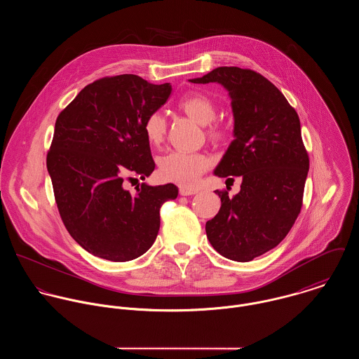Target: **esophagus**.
Listing matches in <instances>:
<instances>
[{"instance_id": "obj_1", "label": "esophagus", "mask_w": 359, "mask_h": 359, "mask_svg": "<svg viewBox=\"0 0 359 359\" xmlns=\"http://www.w3.org/2000/svg\"><path fill=\"white\" fill-rule=\"evenodd\" d=\"M195 194H198V191L196 189H191V188H180V195L181 196H191V195H195Z\"/></svg>"}]
</instances>
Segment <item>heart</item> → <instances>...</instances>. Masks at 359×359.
I'll return each mask as SVG.
<instances>
[{"instance_id":"1","label":"heart","mask_w":359,"mask_h":359,"mask_svg":"<svg viewBox=\"0 0 359 359\" xmlns=\"http://www.w3.org/2000/svg\"><path fill=\"white\" fill-rule=\"evenodd\" d=\"M178 107L196 123L207 126V135L211 140H222L226 135V128L221 124H210L217 116L215 103L202 93H192L184 97ZM167 124L161 113L154 111L149 114L144 123V133L149 144L160 145L165 138ZM210 167V160L205 154L171 152L158 158V172L163 180L175 182L182 187L195 185L201 175Z\"/></svg>"}]
</instances>
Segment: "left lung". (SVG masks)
<instances>
[{"label":"left lung","mask_w":359,"mask_h":359,"mask_svg":"<svg viewBox=\"0 0 359 359\" xmlns=\"http://www.w3.org/2000/svg\"><path fill=\"white\" fill-rule=\"evenodd\" d=\"M189 81L218 83L228 91L235 140L214 174L242 178L233 198L215 191L221 208L205 222L207 238L221 256L252 261L285 239L302 210L309 160L299 114L250 69L222 66Z\"/></svg>","instance_id":"8db88e82"}]
</instances>
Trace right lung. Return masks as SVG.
Wrapping results in <instances>:
<instances>
[{"instance_id":"right-lung-1","label":"right lung","mask_w":359,"mask_h":359,"mask_svg":"<svg viewBox=\"0 0 359 359\" xmlns=\"http://www.w3.org/2000/svg\"><path fill=\"white\" fill-rule=\"evenodd\" d=\"M170 83L135 74L104 77L84 87L55 123L47 168L70 236L93 256L124 262L147 253L160 228V207L178 196L174 184H142L137 194L123 175L154 170L144 123L167 102Z\"/></svg>"}]
</instances>
